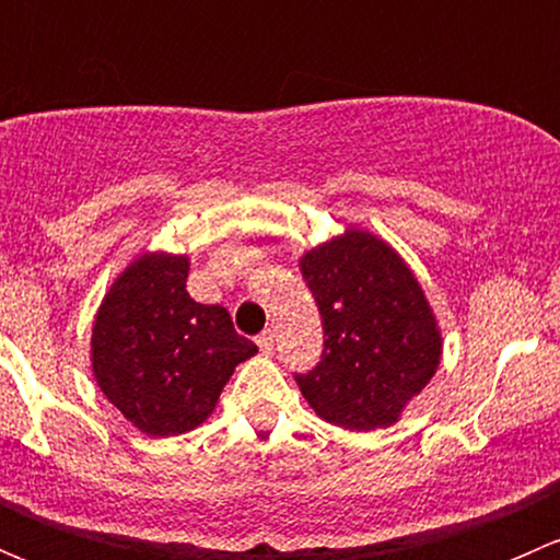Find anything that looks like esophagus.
I'll list each match as a JSON object with an SVG mask.
<instances>
[{"mask_svg":"<svg viewBox=\"0 0 560 560\" xmlns=\"http://www.w3.org/2000/svg\"><path fill=\"white\" fill-rule=\"evenodd\" d=\"M257 347H259V352H262V354H273V347H276L273 332H270V330L259 332V336H257Z\"/></svg>","mask_w":560,"mask_h":560,"instance_id":"obj_1","label":"esophagus"}]
</instances>
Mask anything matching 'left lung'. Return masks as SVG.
I'll return each instance as SVG.
<instances>
[{
    "mask_svg": "<svg viewBox=\"0 0 560 560\" xmlns=\"http://www.w3.org/2000/svg\"><path fill=\"white\" fill-rule=\"evenodd\" d=\"M325 330L319 365L298 376L303 398L330 425L389 428L428 387L444 338L406 259L371 230L347 224L298 259Z\"/></svg>",
    "mask_w": 560,
    "mask_h": 560,
    "instance_id": "left-lung-1",
    "label": "left lung"
}]
</instances>
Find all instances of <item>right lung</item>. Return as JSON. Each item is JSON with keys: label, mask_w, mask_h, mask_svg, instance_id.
Instances as JSON below:
<instances>
[{"label": "right lung", "mask_w": 560, "mask_h": 560, "mask_svg": "<svg viewBox=\"0 0 560 560\" xmlns=\"http://www.w3.org/2000/svg\"><path fill=\"white\" fill-rule=\"evenodd\" d=\"M186 276V254H138L107 287L92 325L94 382L154 439L202 425L233 371L257 354L228 308L191 301Z\"/></svg>", "instance_id": "1"}]
</instances>
